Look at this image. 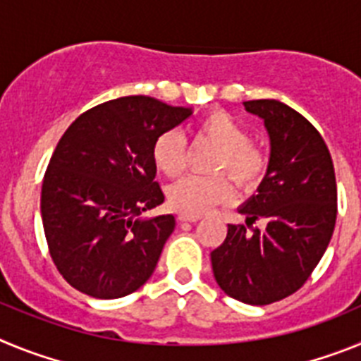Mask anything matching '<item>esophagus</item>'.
Listing matches in <instances>:
<instances>
[{"instance_id": "esophagus-1", "label": "esophagus", "mask_w": 361, "mask_h": 361, "mask_svg": "<svg viewBox=\"0 0 361 361\" xmlns=\"http://www.w3.org/2000/svg\"><path fill=\"white\" fill-rule=\"evenodd\" d=\"M177 220L180 222V224H184V222H193L195 224L197 220H199V216H188V215H178Z\"/></svg>"}]
</instances>
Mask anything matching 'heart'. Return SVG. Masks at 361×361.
Masks as SVG:
<instances>
[{
  "label": "heart",
  "instance_id": "heart-1",
  "mask_svg": "<svg viewBox=\"0 0 361 361\" xmlns=\"http://www.w3.org/2000/svg\"><path fill=\"white\" fill-rule=\"evenodd\" d=\"M195 133L219 148L215 171H226L240 188L257 186L267 170V155L251 142L250 132L235 117L222 110L209 111L197 121ZM153 164L166 177H177L184 168V137L178 130H166L152 148ZM233 186L224 175L199 177L188 175L168 188V204L180 215L200 216L226 202Z\"/></svg>",
  "mask_w": 361,
  "mask_h": 361
}]
</instances>
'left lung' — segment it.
Masks as SVG:
<instances>
[{
	"mask_svg": "<svg viewBox=\"0 0 361 361\" xmlns=\"http://www.w3.org/2000/svg\"><path fill=\"white\" fill-rule=\"evenodd\" d=\"M262 117L271 155L257 195L238 208L250 227L228 224L226 240L212 251L220 289L250 305H267L298 291L324 257L336 222V178L327 145L318 130L275 99L245 101Z\"/></svg>",
	"mask_w": 361,
	"mask_h": 361,
	"instance_id": "8db88e82",
	"label": "left lung"
}]
</instances>
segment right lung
<instances>
[{"mask_svg": "<svg viewBox=\"0 0 361 361\" xmlns=\"http://www.w3.org/2000/svg\"><path fill=\"white\" fill-rule=\"evenodd\" d=\"M191 108L130 95L86 110L57 142L41 188L50 257L63 279L94 298H121L153 275L173 215L141 219L164 202L153 142Z\"/></svg>", "mask_w": 361, "mask_h": 361, "instance_id": "right-lung-1", "label": "right lung"}]
</instances>
